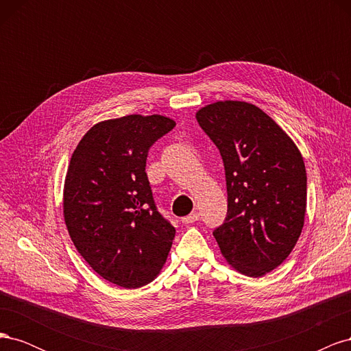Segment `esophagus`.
I'll return each instance as SVG.
<instances>
[{"label": "esophagus", "instance_id": "obj_1", "mask_svg": "<svg viewBox=\"0 0 351 351\" xmlns=\"http://www.w3.org/2000/svg\"><path fill=\"white\" fill-rule=\"evenodd\" d=\"M197 219H199V214H197V212H192V214H190V215L182 218V221L184 222V224H192V222H196Z\"/></svg>", "mask_w": 351, "mask_h": 351}]
</instances>
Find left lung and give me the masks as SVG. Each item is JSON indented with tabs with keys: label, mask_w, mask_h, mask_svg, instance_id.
<instances>
[{
	"label": "left lung",
	"mask_w": 351,
	"mask_h": 351,
	"mask_svg": "<svg viewBox=\"0 0 351 351\" xmlns=\"http://www.w3.org/2000/svg\"><path fill=\"white\" fill-rule=\"evenodd\" d=\"M196 120L224 161L228 210L214 231L237 272L259 278L289 258L304 226L307 177L291 137L259 107L217 101Z\"/></svg>",
	"instance_id": "left-lung-1"
}]
</instances>
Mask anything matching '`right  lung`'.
Wrapping results in <instances>:
<instances>
[{"label":"right lung","instance_id":"1","mask_svg":"<svg viewBox=\"0 0 351 351\" xmlns=\"http://www.w3.org/2000/svg\"><path fill=\"white\" fill-rule=\"evenodd\" d=\"M174 125L159 114L99 121L67 168L62 214L74 247L104 280L124 289L158 277L176 236L145 173L149 147Z\"/></svg>","mask_w":351,"mask_h":351}]
</instances>
